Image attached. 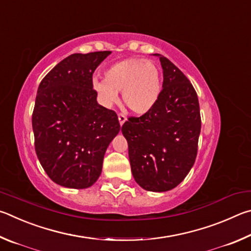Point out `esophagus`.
Listing matches in <instances>:
<instances>
[{
  "mask_svg": "<svg viewBox=\"0 0 251 251\" xmlns=\"http://www.w3.org/2000/svg\"><path fill=\"white\" fill-rule=\"evenodd\" d=\"M118 119H119V123H120V126H122L123 123L126 122V117L125 116V114L119 113V114H118Z\"/></svg>",
  "mask_w": 251,
  "mask_h": 251,
  "instance_id": "1",
  "label": "esophagus"
}]
</instances>
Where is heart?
<instances>
[{"label":"heart","instance_id":"1","mask_svg":"<svg viewBox=\"0 0 251 251\" xmlns=\"http://www.w3.org/2000/svg\"><path fill=\"white\" fill-rule=\"evenodd\" d=\"M103 79L95 78L92 88L101 102L107 107L118 101L121 92L122 102L138 116L148 113L154 107L161 94V73L152 60L126 58L104 70Z\"/></svg>","mask_w":251,"mask_h":251}]
</instances>
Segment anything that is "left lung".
Listing matches in <instances>:
<instances>
[{
  "instance_id": "8db88e82",
  "label": "left lung",
  "mask_w": 251,
  "mask_h": 251,
  "mask_svg": "<svg viewBox=\"0 0 251 251\" xmlns=\"http://www.w3.org/2000/svg\"><path fill=\"white\" fill-rule=\"evenodd\" d=\"M157 56L163 69L159 99L148 113L129 117L121 131L135 182L147 191L166 192L176 187L194 165L201 121L191 81L172 61Z\"/></svg>"
}]
</instances>
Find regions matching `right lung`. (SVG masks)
Returning <instances> with one entry per match:
<instances>
[{
  "mask_svg": "<svg viewBox=\"0 0 251 251\" xmlns=\"http://www.w3.org/2000/svg\"><path fill=\"white\" fill-rule=\"evenodd\" d=\"M109 50L66 57L39 83L32 116L35 151L52 182L86 188L101 174L120 131L117 113L97 102L92 74Z\"/></svg>",
  "mask_w": 251,
  "mask_h": 251,
  "instance_id": "1",
  "label": "right lung"
}]
</instances>
